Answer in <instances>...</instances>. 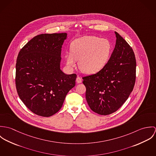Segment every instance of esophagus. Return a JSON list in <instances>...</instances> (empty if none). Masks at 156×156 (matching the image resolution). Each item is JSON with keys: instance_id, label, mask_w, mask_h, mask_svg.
<instances>
[{"instance_id": "1", "label": "esophagus", "mask_w": 156, "mask_h": 156, "mask_svg": "<svg viewBox=\"0 0 156 156\" xmlns=\"http://www.w3.org/2000/svg\"><path fill=\"white\" fill-rule=\"evenodd\" d=\"M82 79L79 76H77V79H76V82H77V83H80L82 82Z\"/></svg>"}]
</instances>
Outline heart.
Here are the masks:
<instances>
[{"label": "heart", "instance_id": "1", "mask_svg": "<svg viewBox=\"0 0 156 156\" xmlns=\"http://www.w3.org/2000/svg\"><path fill=\"white\" fill-rule=\"evenodd\" d=\"M69 50L70 53L65 56L67 66L74 67L76 61H79V69L83 73L94 74L107 64L111 55L112 46L107 39L88 35L72 41Z\"/></svg>", "mask_w": 156, "mask_h": 156}]
</instances>
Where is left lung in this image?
<instances>
[{"label":"left lung","mask_w":156,"mask_h":156,"mask_svg":"<svg viewBox=\"0 0 156 156\" xmlns=\"http://www.w3.org/2000/svg\"><path fill=\"white\" fill-rule=\"evenodd\" d=\"M115 33L116 44L106 66L95 74L82 77L89 108L101 115L119 109L132 92L136 81L133 50L118 33Z\"/></svg>","instance_id":"8db88e82"}]
</instances>
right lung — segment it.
Returning <instances> with one entry per match:
<instances>
[{"instance_id":"add662e5","label":"right lung","mask_w":156,"mask_h":156,"mask_svg":"<svg viewBox=\"0 0 156 156\" xmlns=\"http://www.w3.org/2000/svg\"><path fill=\"white\" fill-rule=\"evenodd\" d=\"M67 34H40L19 53L16 86L24 105L35 114L48 117L59 111L77 75L60 69L61 48Z\"/></svg>"}]
</instances>
